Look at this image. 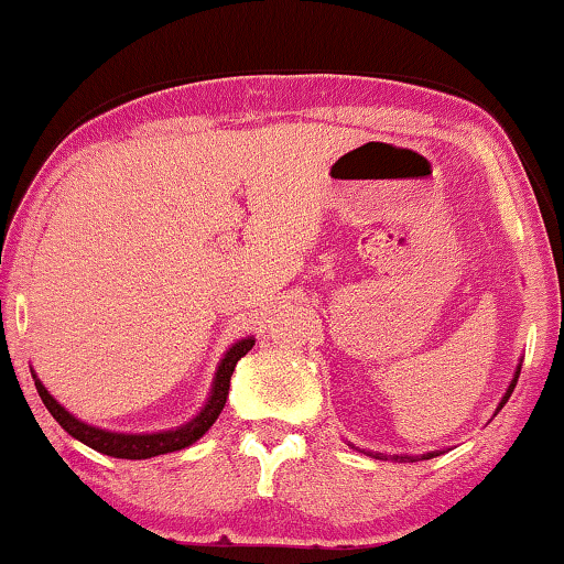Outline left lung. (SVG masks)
Listing matches in <instances>:
<instances>
[{
  "instance_id": "obj_1",
  "label": "left lung",
  "mask_w": 564,
  "mask_h": 564,
  "mask_svg": "<svg viewBox=\"0 0 564 564\" xmlns=\"http://www.w3.org/2000/svg\"><path fill=\"white\" fill-rule=\"evenodd\" d=\"M519 372H521V365L517 368V376H513V380H511V386H509V391L503 393V399H501V403H498V409L496 411H501L503 409V403L509 401V395L513 393V388H517V380H519ZM437 455H442V449H437V452H426V455H395L393 459H403V463H406V459H411V463H416V459H432V457H437ZM372 457H378V459H383L386 455H380V452H376V455Z\"/></svg>"
}]
</instances>
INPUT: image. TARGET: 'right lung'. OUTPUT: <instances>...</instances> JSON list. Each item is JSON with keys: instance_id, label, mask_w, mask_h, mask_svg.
Wrapping results in <instances>:
<instances>
[{"instance_id": "1", "label": "right lung", "mask_w": 564, "mask_h": 564, "mask_svg": "<svg viewBox=\"0 0 564 564\" xmlns=\"http://www.w3.org/2000/svg\"><path fill=\"white\" fill-rule=\"evenodd\" d=\"M252 345H256V337H245L225 352V358H221L219 368H217V376H214L209 399H206L204 409L192 419V422L181 424V426H176V430L155 432V434H120V432H107V430H99V426L86 424V422H82V419H76L74 414H68V411L63 409L51 393H47V388L41 383V378H37L35 372H33V378H35V388H37V393H41L45 409L51 411L55 422H58L63 430L70 434V437L84 442L86 447L101 452V455L120 457V459H148V457L165 455V452L184 449V447H188V444L202 440L204 434L209 432V426L217 422V416L221 414V409H225V403H227L229 378H232L235 365H237V360L245 358V355L252 350Z\"/></svg>"}]
</instances>
